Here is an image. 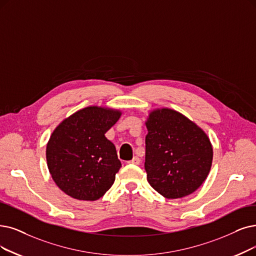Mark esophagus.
<instances>
[{
  "instance_id": "obj_1",
  "label": "esophagus",
  "mask_w": 256,
  "mask_h": 256,
  "mask_svg": "<svg viewBox=\"0 0 256 256\" xmlns=\"http://www.w3.org/2000/svg\"><path fill=\"white\" fill-rule=\"evenodd\" d=\"M129 162H130V164H134V165H140V158H138V156H134V158H132V160H131Z\"/></svg>"
}]
</instances>
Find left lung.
Wrapping results in <instances>:
<instances>
[{
	"label": "left lung",
	"instance_id": "left-lung-1",
	"mask_svg": "<svg viewBox=\"0 0 256 256\" xmlns=\"http://www.w3.org/2000/svg\"><path fill=\"white\" fill-rule=\"evenodd\" d=\"M146 127L145 170L150 186L167 198H180L198 190L213 158L205 132L168 108L151 111Z\"/></svg>",
	"mask_w": 256,
	"mask_h": 256
}]
</instances>
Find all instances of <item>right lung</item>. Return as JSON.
Masks as SVG:
<instances>
[{"label":"right lung","instance_id":"obj_1","mask_svg":"<svg viewBox=\"0 0 256 256\" xmlns=\"http://www.w3.org/2000/svg\"><path fill=\"white\" fill-rule=\"evenodd\" d=\"M122 112L90 106L76 111L54 129L46 148L47 165L56 186L80 200H96L114 185L122 167L106 132Z\"/></svg>","mask_w":256,"mask_h":256}]
</instances>
